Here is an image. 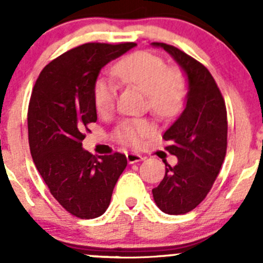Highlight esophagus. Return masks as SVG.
Here are the masks:
<instances>
[{
	"instance_id": "1",
	"label": "esophagus",
	"mask_w": 263,
	"mask_h": 263,
	"mask_svg": "<svg viewBox=\"0 0 263 263\" xmlns=\"http://www.w3.org/2000/svg\"><path fill=\"white\" fill-rule=\"evenodd\" d=\"M126 156H127V161H128L129 164H134V163H137V161L144 160V156H141L140 154H136V153H128Z\"/></svg>"
}]
</instances>
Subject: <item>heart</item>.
I'll return each mask as SVG.
<instances>
[{
  "label": "heart",
  "instance_id": "obj_1",
  "mask_svg": "<svg viewBox=\"0 0 263 263\" xmlns=\"http://www.w3.org/2000/svg\"><path fill=\"white\" fill-rule=\"evenodd\" d=\"M113 75L122 82L137 87L146 95L147 107L160 118L178 113L185 98V82L181 72L168 67L165 61L146 50L131 53L116 63ZM94 104L99 115H109L116 107V86L110 81H95ZM154 132V126L145 119H126L116 129L119 142L140 146Z\"/></svg>",
  "mask_w": 263,
  "mask_h": 263
}]
</instances>
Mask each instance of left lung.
I'll return each mask as SVG.
<instances>
[{
    "label": "left lung",
    "instance_id": "obj_1",
    "mask_svg": "<svg viewBox=\"0 0 263 263\" xmlns=\"http://www.w3.org/2000/svg\"><path fill=\"white\" fill-rule=\"evenodd\" d=\"M161 47L177 61L188 79L185 108L164 132L166 151L177 156L174 166L165 163V176L153 190L163 213L183 215L200 205L210 192L224 163L228 145L227 107L210 71L177 47Z\"/></svg>",
    "mask_w": 263,
    "mask_h": 263
}]
</instances>
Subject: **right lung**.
<instances>
[{
    "instance_id": "1",
    "label": "right lung",
    "mask_w": 263,
    "mask_h": 263,
    "mask_svg": "<svg viewBox=\"0 0 263 263\" xmlns=\"http://www.w3.org/2000/svg\"><path fill=\"white\" fill-rule=\"evenodd\" d=\"M136 43H86L54 58L31 91L28 135L31 158L49 192L80 219L105 213L126 155L94 156L82 148L87 124L97 122L94 84L100 70Z\"/></svg>"
}]
</instances>
